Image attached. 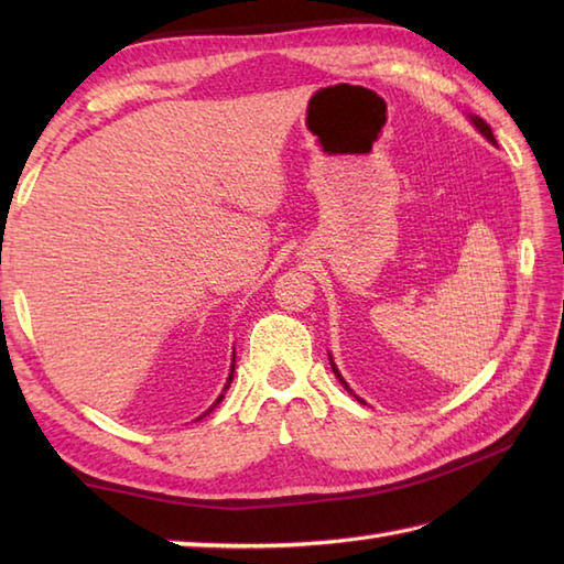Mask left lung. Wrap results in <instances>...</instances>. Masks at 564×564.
Segmentation results:
<instances>
[{
  "mask_svg": "<svg viewBox=\"0 0 564 564\" xmlns=\"http://www.w3.org/2000/svg\"><path fill=\"white\" fill-rule=\"evenodd\" d=\"M470 123L477 128V130H480V133L489 140V142H492V145H497V140H495V133H492V128H489L485 121H482V118L480 116H470ZM329 366H332V370H334V376H337V380L341 382V386H344V390H349V394H354V390L349 388V382H346L344 378H341V373H339V368H337V364H334V358H332V354H329ZM354 398L358 400V402H364L361 398H358V394H354Z\"/></svg>",
  "mask_w": 564,
  "mask_h": 564,
  "instance_id": "obj_1",
  "label": "left lung"
}]
</instances>
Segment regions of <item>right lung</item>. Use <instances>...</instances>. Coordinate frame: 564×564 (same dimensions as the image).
<instances>
[{
    "label": "right lung",
    "mask_w": 564,
    "mask_h": 564,
    "mask_svg": "<svg viewBox=\"0 0 564 564\" xmlns=\"http://www.w3.org/2000/svg\"><path fill=\"white\" fill-rule=\"evenodd\" d=\"M232 378H235V351H232V366H230V376H227V382H225V388H223V392L218 394V400H215L210 406H208V410L206 412H203L198 419H203V416H206V414H210L213 410H215V406H218L220 402H223V398H225V392H227V388H230V382H232ZM198 419H196V422H198Z\"/></svg>",
    "instance_id": "obj_1"
}]
</instances>
